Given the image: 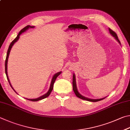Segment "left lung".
Segmentation results:
<instances>
[{
    "mask_svg": "<svg viewBox=\"0 0 130 130\" xmlns=\"http://www.w3.org/2000/svg\"><path fill=\"white\" fill-rule=\"evenodd\" d=\"M109 32H110V33L112 35L113 37L115 38V39L117 40L118 42H119L120 44V42L119 40L118 39V37L117 35V34H116L114 31H113L112 29H111L110 28H109ZM72 86H73V90L75 92V94L76 96L77 97H78L79 98L82 99L83 100H85V101H90V102H98L100 101H102V100L104 99L105 98H102V99H89V98H87L85 97L82 95L80 93L78 92V89H77V87H76V79H75V74L73 75V79H72Z\"/></svg>",
    "mask_w": 130,
    "mask_h": 130,
    "instance_id": "8db88e82",
    "label": "left lung"
}]
</instances>
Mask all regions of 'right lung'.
Here are the masks:
<instances>
[{"label": "right lung", "mask_w": 130, "mask_h": 130, "mask_svg": "<svg viewBox=\"0 0 130 130\" xmlns=\"http://www.w3.org/2000/svg\"><path fill=\"white\" fill-rule=\"evenodd\" d=\"M29 28H34V26H29V25H28V26H27L26 27H25L24 28H23L21 31H20L19 34H18V36H17V38H16L14 40H13L12 42L11 43L10 45H9V47H8V51H7V56H6V61H5V72H6V76H7V78L8 79V81L9 83H10V85L11 86V87H12V89L13 90V91L17 93V92L15 91L14 90V89H13V87H12V86H11V83L10 82V80H9V79H8V74H7V62H8V56H9V55H10V51L11 50V48H12V47L13 46V45L14 44V43L15 42H17V41L18 40V39H19V38H20V35H21V34L24 32L26 31V30H27ZM61 73V72H58V73H56L53 76V77H52V80H51V85H50V88H49V90L48 91V92L46 93V94L42 95V96H41L40 97L36 99H27L28 100H29V101H33V102H36V101H40V100H42V99H43L45 98H47L49 96V95H50V94H51V91H52V90H53V87H54V82H55V80L57 77H58L59 75H60V74Z\"/></svg>", "instance_id": "obj_1"}]
</instances>
